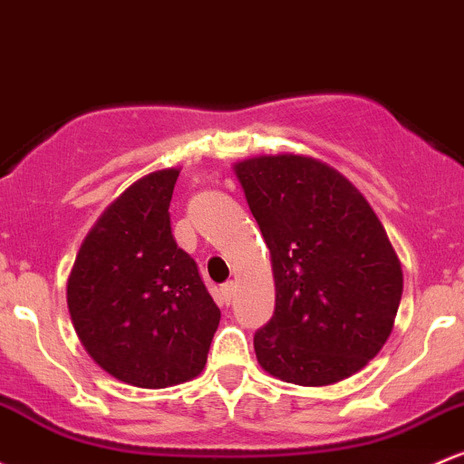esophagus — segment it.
I'll return each mask as SVG.
<instances>
[{
	"mask_svg": "<svg viewBox=\"0 0 464 464\" xmlns=\"http://www.w3.org/2000/svg\"><path fill=\"white\" fill-rule=\"evenodd\" d=\"M233 297H236V284H233V282L222 284V286H220V299H222V304H231Z\"/></svg>",
	"mask_w": 464,
	"mask_h": 464,
	"instance_id": "1",
	"label": "esophagus"
}]
</instances>
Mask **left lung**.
I'll use <instances>...</instances> for the list:
<instances>
[{"instance_id": "8db88e82", "label": "left lung", "mask_w": 464, "mask_h": 464, "mask_svg": "<svg viewBox=\"0 0 464 464\" xmlns=\"http://www.w3.org/2000/svg\"><path fill=\"white\" fill-rule=\"evenodd\" d=\"M236 174L273 262L275 313L253 337L259 365L308 388L359 372L388 341L403 295L383 224L314 158H248Z\"/></svg>"}]
</instances>
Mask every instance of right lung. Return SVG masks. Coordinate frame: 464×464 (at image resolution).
<instances>
[{"instance_id":"1","label":"right lung","mask_w":464,"mask_h":464,"mask_svg":"<svg viewBox=\"0 0 464 464\" xmlns=\"http://www.w3.org/2000/svg\"><path fill=\"white\" fill-rule=\"evenodd\" d=\"M178 169L140 178L88 233L68 279V308L88 354L136 388L202 372L220 308L171 233Z\"/></svg>"}]
</instances>
